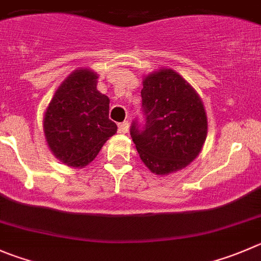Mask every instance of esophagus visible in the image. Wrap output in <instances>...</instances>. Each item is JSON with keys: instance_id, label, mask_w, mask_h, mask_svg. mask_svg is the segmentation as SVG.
I'll use <instances>...</instances> for the list:
<instances>
[{"instance_id": "34e87169", "label": "esophagus", "mask_w": 261, "mask_h": 261, "mask_svg": "<svg viewBox=\"0 0 261 261\" xmlns=\"http://www.w3.org/2000/svg\"><path fill=\"white\" fill-rule=\"evenodd\" d=\"M128 126H130L128 121H123V122L118 123V131L121 134H126L128 131Z\"/></svg>"}]
</instances>
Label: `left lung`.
<instances>
[{
  "instance_id": "1",
  "label": "left lung",
  "mask_w": 261,
  "mask_h": 261,
  "mask_svg": "<svg viewBox=\"0 0 261 261\" xmlns=\"http://www.w3.org/2000/svg\"><path fill=\"white\" fill-rule=\"evenodd\" d=\"M142 118L130 135L145 166L157 175L181 170L198 155L207 117L198 95L172 69H161L143 82Z\"/></svg>"
}]
</instances>
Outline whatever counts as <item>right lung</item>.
<instances>
[{"label": "right lung", "instance_id": "right-lung-1", "mask_svg": "<svg viewBox=\"0 0 261 261\" xmlns=\"http://www.w3.org/2000/svg\"><path fill=\"white\" fill-rule=\"evenodd\" d=\"M97 75L80 69L57 90L45 113V135L53 153L73 167L86 166L117 125L109 119V99L96 90Z\"/></svg>", "mask_w": 261, "mask_h": 261}]
</instances>
